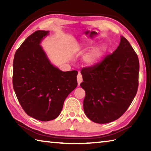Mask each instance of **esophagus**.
Masks as SVG:
<instances>
[{
  "label": "esophagus",
  "mask_w": 151,
  "mask_h": 151,
  "mask_svg": "<svg viewBox=\"0 0 151 151\" xmlns=\"http://www.w3.org/2000/svg\"><path fill=\"white\" fill-rule=\"evenodd\" d=\"M77 82H78V85H80L82 82H83V76H82L81 73H78L77 75Z\"/></svg>",
  "instance_id": "esophagus-1"
}]
</instances>
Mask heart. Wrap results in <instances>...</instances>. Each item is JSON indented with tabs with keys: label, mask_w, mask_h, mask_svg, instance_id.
<instances>
[{
	"label": "heart",
	"mask_w": 151,
	"mask_h": 151,
	"mask_svg": "<svg viewBox=\"0 0 151 151\" xmlns=\"http://www.w3.org/2000/svg\"><path fill=\"white\" fill-rule=\"evenodd\" d=\"M96 40L93 39H88L83 42L81 45V47L83 49H86L88 48H91L95 44ZM104 51V48L101 46H98L91 49L84 57V61L88 66H94L101 60L103 57V52Z\"/></svg>",
	"instance_id": "obj_1"
}]
</instances>
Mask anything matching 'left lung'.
Instances as JSON below:
<instances>
[{
    "label": "left lung",
    "mask_w": 151,
    "mask_h": 151,
    "mask_svg": "<svg viewBox=\"0 0 151 151\" xmlns=\"http://www.w3.org/2000/svg\"><path fill=\"white\" fill-rule=\"evenodd\" d=\"M139 61L124 37L101 63L83 68L81 73L85 91V113L92 121L109 123L120 118L131 105L139 86Z\"/></svg>",
    "instance_id": "8db88e82"
}]
</instances>
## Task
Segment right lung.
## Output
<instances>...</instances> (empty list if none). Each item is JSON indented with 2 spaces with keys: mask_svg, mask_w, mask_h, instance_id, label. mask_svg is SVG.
<instances>
[{
  "mask_svg": "<svg viewBox=\"0 0 151 151\" xmlns=\"http://www.w3.org/2000/svg\"><path fill=\"white\" fill-rule=\"evenodd\" d=\"M49 31L37 30L18 48L12 84L25 112L40 121L58 117L66 97L77 86L76 70L63 72L50 62L40 42Z\"/></svg>",
  "mask_w": 151,
  "mask_h": 151,
  "instance_id": "1",
  "label": "right lung"
}]
</instances>
